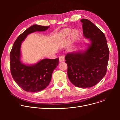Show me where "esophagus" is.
<instances>
[{"mask_svg":"<svg viewBox=\"0 0 120 120\" xmlns=\"http://www.w3.org/2000/svg\"><path fill=\"white\" fill-rule=\"evenodd\" d=\"M59 61L61 62H63L64 60V56H61L59 57Z\"/></svg>","mask_w":120,"mask_h":120,"instance_id":"34e87169","label":"esophagus"}]
</instances>
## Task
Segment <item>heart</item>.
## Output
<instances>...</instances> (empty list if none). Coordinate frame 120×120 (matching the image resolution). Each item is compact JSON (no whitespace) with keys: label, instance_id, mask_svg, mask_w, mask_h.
I'll return each mask as SVG.
<instances>
[{"label":"heart","instance_id":"heart-1","mask_svg":"<svg viewBox=\"0 0 120 120\" xmlns=\"http://www.w3.org/2000/svg\"><path fill=\"white\" fill-rule=\"evenodd\" d=\"M71 32L72 33L71 34L72 39L73 41L77 40L79 38L80 36V32L78 30H74L72 32V30L68 28L64 29L59 33V37L60 39L64 38L70 35Z\"/></svg>","mask_w":120,"mask_h":120}]
</instances>
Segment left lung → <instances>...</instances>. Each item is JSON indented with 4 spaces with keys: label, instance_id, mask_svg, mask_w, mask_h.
<instances>
[{
    "label": "left lung",
    "instance_id": "obj_1",
    "mask_svg": "<svg viewBox=\"0 0 120 120\" xmlns=\"http://www.w3.org/2000/svg\"><path fill=\"white\" fill-rule=\"evenodd\" d=\"M84 37L89 38L91 45L83 52L68 53L65 56L67 75L75 86L90 88L105 75L109 50L104 33L87 19L81 20Z\"/></svg>",
    "mask_w": 120,
    "mask_h": 120
}]
</instances>
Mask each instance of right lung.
Returning <instances> with one entry per match:
<instances>
[{"instance_id":"right-lung-1","label":"right lung","mask_w":120,"mask_h":120,"mask_svg":"<svg viewBox=\"0 0 120 120\" xmlns=\"http://www.w3.org/2000/svg\"><path fill=\"white\" fill-rule=\"evenodd\" d=\"M49 26L34 25L17 38L10 53V70L12 77L19 86L28 92H37L45 89L49 84L54 70L59 64L58 58L44 59L36 64L26 65L20 61L21 45L29 34L44 31Z\"/></svg>"}]
</instances>
